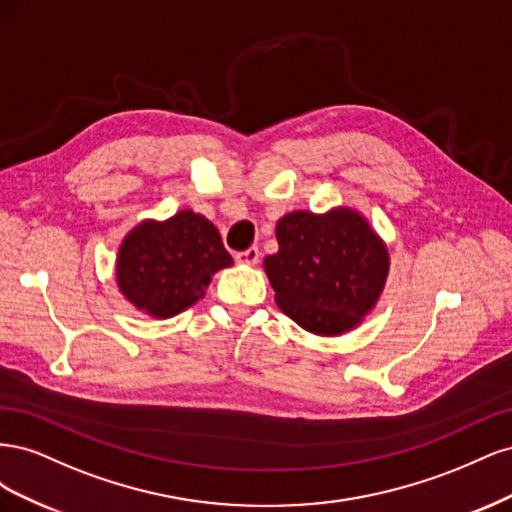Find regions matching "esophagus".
I'll list each match as a JSON object with an SVG mask.
<instances>
[{
	"instance_id": "1",
	"label": "esophagus",
	"mask_w": 512,
	"mask_h": 512,
	"mask_svg": "<svg viewBox=\"0 0 512 512\" xmlns=\"http://www.w3.org/2000/svg\"><path fill=\"white\" fill-rule=\"evenodd\" d=\"M258 258H260V250H258V247H250V250L239 252V254L235 256V260L239 262V265H256Z\"/></svg>"
}]
</instances>
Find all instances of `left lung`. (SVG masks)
<instances>
[{
	"instance_id": "8db88e82",
	"label": "left lung",
	"mask_w": 512,
	"mask_h": 512,
	"mask_svg": "<svg viewBox=\"0 0 512 512\" xmlns=\"http://www.w3.org/2000/svg\"><path fill=\"white\" fill-rule=\"evenodd\" d=\"M265 271L282 312L309 333L352 331L384 290L389 252L359 211H292L275 228Z\"/></svg>"
}]
</instances>
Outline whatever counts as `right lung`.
Segmentation results:
<instances>
[{
  "instance_id": "obj_1",
  "label": "right lung",
  "mask_w": 512,
  "mask_h": 512,
  "mask_svg": "<svg viewBox=\"0 0 512 512\" xmlns=\"http://www.w3.org/2000/svg\"><path fill=\"white\" fill-rule=\"evenodd\" d=\"M230 265L218 228L205 215L183 209L128 232L117 254V286L141 312L173 318L203 299L213 273Z\"/></svg>"
}]
</instances>
